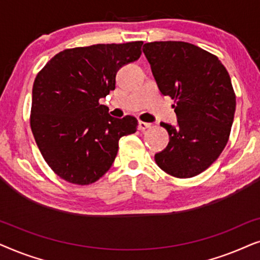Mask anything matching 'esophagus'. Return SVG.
Returning <instances> with one entry per match:
<instances>
[{"instance_id":"34e87169","label":"esophagus","mask_w":260,"mask_h":260,"mask_svg":"<svg viewBox=\"0 0 260 260\" xmlns=\"http://www.w3.org/2000/svg\"><path fill=\"white\" fill-rule=\"evenodd\" d=\"M150 126H151L150 123H145V122H142V120H138V129H140L141 131L147 130Z\"/></svg>"}]
</instances>
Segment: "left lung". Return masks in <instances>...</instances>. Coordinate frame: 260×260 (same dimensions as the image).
<instances>
[{
  "label": "left lung",
  "mask_w": 260,
  "mask_h": 260,
  "mask_svg": "<svg viewBox=\"0 0 260 260\" xmlns=\"http://www.w3.org/2000/svg\"><path fill=\"white\" fill-rule=\"evenodd\" d=\"M143 53L163 95L174 99L177 125L161 123L169 143L155 161L169 175L188 179L219 157L236 112L230 74L212 53L183 41H155Z\"/></svg>",
  "instance_id": "left-lung-1"
}]
</instances>
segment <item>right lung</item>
Wrapping results in <instances>:
<instances>
[{
  "label": "right lung",
  "instance_id": "obj_1",
  "mask_svg": "<svg viewBox=\"0 0 260 260\" xmlns=\"http://www.w3.org/2000/svg\"><path fill=\"white\" fill-rule=\"evenodd\" d=\"M142 41L65 49L38 73L30 127L42 157L74 184L93 183L111 168L120 137L135 134L137 119L109 115L99 104L116 87L120 67L137 60Z\"/></svg>",
  "mask_w": 260,
  "mask_h": 260
}]
</instances>
